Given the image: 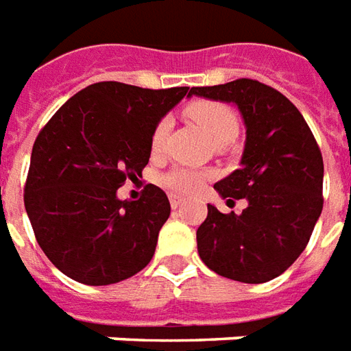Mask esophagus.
<instances>
[{
    "label": "esophagus",
    "mask_w": 351,
    "mask_h": 351,
    "mask_svg": "<svg viewBox=\"0 0 351 351\" xmlns=\"http://www.w3.org/2000/svg\"><path fill=\"white\" fill-rule=\"evenodd\" d=\"M181 204H183V198L181 196H176V195H171L170 196V206L176 210V208H180Z\"/></svg>",
    "instance_id": "1"
}]
</instances>
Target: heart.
I'll return each mask as SVG.
<instances>
[{
	"mask_svg": "<svg viewBox=\"0 0 351 351\" xmlns=\"http://www.w3.org/2000/svg\"><path fill=\"white\" fill-rule=\"evenodd\" d=\"M187 115L217 145L230 143L238 136V128H240L238 117L227 104L213 100H196L187 106ZM168 126H170L168 119H160L155 124L153 134H151V153L153 155H158L162 151ZM208 178H210L208 171L195 170V168H187V166H176L170 171H166L160 181L164 187L176 195H193L202 187L204 181Z\"/></svg>",
	"mask_w": 351,
	"mask_h": 351,
	"instance_id": "heart-1",
	"label": "heart"
}]
</instances>
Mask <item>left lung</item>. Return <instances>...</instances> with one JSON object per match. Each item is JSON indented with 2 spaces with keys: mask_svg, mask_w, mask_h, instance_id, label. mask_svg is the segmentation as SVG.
<instances>
[{
  "mask_svg": "<svg viewBox=\"0 0 351 351\" xmlns=\"http://www.w3.org/2000/svg\"><path fill=\"white\" fill-rule=\"evenodd\" d=\"M189 94L232 101L245 123L242 166L213 187L236 215L208 204L196 230L198 255L219 276L243 283L274 280L299 259L323 208V156L300 111L255 79L193 86Z\"/></svg>",
  "mask_w": 351,
  "mask_h": 351,
  "instance_id": "left-lung-1",
  "label": "left lung"
}]
</instances>
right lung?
<instances>
[{
  "label": "right lung",
  "mask_w": 351,
  "mask_h": 351,
  "mask_svg": "<svg viewBox=\"0 0 351 351\" xmlns=\"http://www.w3.org/2000/svg\"><path fill=\"white\" fill-rule=\"evenodd\" d=\"M189 92L94 83L37 134L24 206L39 247L68 278L109 285L153 259L168 196L149 183L140 200H119L117 189L141 178L155 124Z\"/></svg>",
  "instance_id": "right-lung-1"
}]
</instances>
